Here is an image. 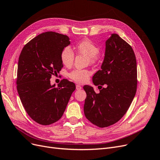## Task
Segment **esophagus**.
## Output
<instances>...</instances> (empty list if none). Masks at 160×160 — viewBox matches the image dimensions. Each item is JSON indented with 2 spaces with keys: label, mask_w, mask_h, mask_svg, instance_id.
<instances>
[{
  "label": "esophagus",
  "mask_w": 160,
  "mask_h": 160,
  "mask_svg": "<svg viewBox=\"0 0 160 160\" xmlns=\"http://www.w3.org/2000/svg\"><path fill=\"white\" fill-rule=\"evenodd\" d=\"M76 89H77V90H80V89H82V86L80 85H79V84H77V85L76 86Z\"/></svg>",
  "instance_id": "1"
}]
</instances>
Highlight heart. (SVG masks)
I'll use <instances>...</instances> for the list:
<instances>
[{
  "mask_svg": "<svg viewBox=\"0 0 160 160\" xmlns=\"http://www.w3.org/2000/svg\"><path fill=\"white\" fill-rule=\"evenodd\" d=\"M75 49L78 53L86 55L90 64H93L97 60V54L99 52V47L89 39H84L76 44ZM74 59V54L69 47H66L61 53V60L65 67H71ZM91 74L89 71L85 69H74L68 74L71 80L76 82L84 83L88 81Z\"/></svg>",
  "mask_w": 160,
  "mask_h": 160,
  "instance_id": "b5f03b06",
  "label": "heart"
}]
</instances>
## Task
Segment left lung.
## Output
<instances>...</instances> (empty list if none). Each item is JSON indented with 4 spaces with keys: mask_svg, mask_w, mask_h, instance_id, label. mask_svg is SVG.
<instances>
[{
    "mask_svg": "<svg viewBox=\"0 0 160 160\" xmlns=\"http://www.w3.org/2000/svg\"><path fill=\"white\" fill-rule=\"evenodd\" d=\"M137 78V61L133 49L118 34H111L105 42L101 70L92 78L99 93H96L91 86H84L87 94L84 107L86 118L99 128L118 122L135 95Z\"/></svg>",
    "mask_w": 160,
    "mask_h": 160,
    "instance_id": "1",
    "label": "left lung"
}]
</instances>
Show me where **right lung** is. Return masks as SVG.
Wrapping results in <instances>:
<instances>
[{
  "label": "right lung",
  "instance_id": "1",
  "mask_svg": "<svg viewBox=\"0 0 160 160\" xmlns=\"http://www.w3.org/2000/svg\"><path fill=\"white\" fill-rule=\"evenodd\" d=\"M67 35L46 32L29 41L20 53L17 89L27 113L39 124L47 126L63 116L72 92L73 82L63 79L55 87L50 78L63 67L61 53L71 44Z\"/></svg>",
  "mask_w": 160,
  "mask_h": 160
}]
</instances>
